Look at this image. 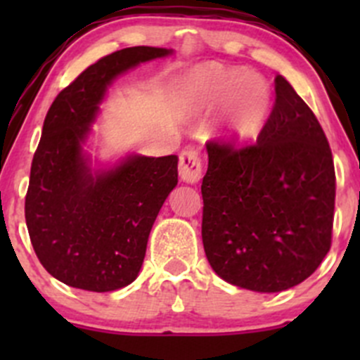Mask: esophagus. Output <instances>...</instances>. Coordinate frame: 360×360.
<instances>
[{
  "mask_svg": "<svg viewBox=\"0 0 360 360\" xmlns=\"http://www.w3.org/2000/svg\"><path fill=\"white\" fill-rule=\"evenodd\" d=\"M179 177L188 184H195L202 177V160L197 150L188 148L179 155Z\"/></svg>",
  "mask_w": 360,
  "mask_h": 360,
  "instance_id": "34e87169",
  "label": "esophagus"
}]
</instances>
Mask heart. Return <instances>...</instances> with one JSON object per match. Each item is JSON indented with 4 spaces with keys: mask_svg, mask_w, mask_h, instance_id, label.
Returning <instances> with one entry per match:
<instances>
[{
    "mask_svg": "<svg viewBox=\"0 0 360 360\" xmlns=\"http://www.w3.org/2000/svg\"><path fill=\"white\" fill-rule=\"evenodd\" d=\"M177 90L190 110L209 112L221 108L219 130L233 141L256 137L271 110L266 79L219 63L191 68L181 76Z\"/></svg>",
    "mask_w": 360,
    "mask_h": 360,
    "instance_id": "heart-1",
    "label": "heart"
}]
</instances>
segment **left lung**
I'll return each instance as SVG.
<instances>
[{"mask_svg": "<svg viewBox=\"0 0 360 360\" xmlns=\"http://www.w3.org/2000/svg\"><path fill=\"white\" fill-rule=\"evenodd\" d=\"M202 240L228 284L281 292L310 277L331 248L336 177L314 111L284 76L257 141L207 144Z\"/></svg>", "mask_w": 360, "mask_h": 360, "instance_id": "8db88e82", "label": "left lung"}]
</instances>
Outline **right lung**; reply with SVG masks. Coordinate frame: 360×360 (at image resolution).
<instances>
[{
	"mask_svg": "<svg viewBox=\"0 0 360 360\" xmlns=\"http://www.w3.org/2000/svg\"><path fill=\"white\" fill-rule=\"evenodd\" d=\"M174 50L132 46L103 57L46 112L31 165L25 223L39 263L71 288L110 292L132 284L150 231L177 184V158L130 153L92 165L83 150L108 86L129 69Z\"/></svg>",
	"mask_w": 360,
	"mask_h": 360,
	"instance_id": "obj_1",
	"label": "right lung"
}]
</instances>
